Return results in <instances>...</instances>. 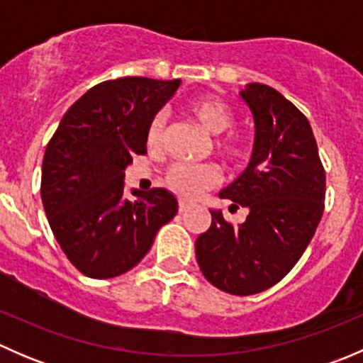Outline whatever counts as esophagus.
Masks as SVG:
<instances>
[{
  "label": "esophagus",
  "mask_w": 363,
  "mask_h": 363,
  "mask_svg": "<svg viewBox=\"0 0 363 363\" xmlns=\"http://www.w3.org/2000/svg\"><path fill=\"white\" fill-rule=\"evenodd\" d=\"M189 208V203H186V202H179V212H186Z\"/></svg>",
  "instance_id": "esophagus-1"
}]
</instances>
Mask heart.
<instances>
[{
    "label": "heart",
    "instance_id": "obj_1",
    "mask_svg": "<svg viewBox=\"0 0 363 363\" xmlns=\"http://www.w3.org/2000/svg\"><path fill=\"white\" fill-rule=\"evenodd\" d=\"M186 112L208 133H220L221 130H228L233 123V113L228 105L216 96L195 98L186 105ZM163 131L164 117L158 113L151 119L145 133L149 147H160L163 142ZM214 145L230 161H240L247 155V140L239 131H225V134L219 135ZM219 181H221V172L211 163L175 164L168 170L164 179L168 188L186 200L199 199L203 191L214 188Z\"/></svg>",
    "mask_w": 363,
    "mask_h": 363
}]
</instances>
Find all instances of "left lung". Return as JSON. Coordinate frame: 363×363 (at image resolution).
<instances>
[{"label":"left lung","instance_id":"obj_1","mask_svg":"<svg viewBox=\"0 0 363 363\" xmlns=\"http://www.w3.org/2000/svg\"><path fill=\"white\" fill-rule=\"evenodd\" d=\"M240 96L255 119L246 170L219 196L250 211L239 226L211 211V228L196 239L205 279L230 295H255L279 283L300 259L325 208V170L313 130L298 108L265 84Z\"/></svg>","mask_w":363,"mask_h":363}]
</instances>
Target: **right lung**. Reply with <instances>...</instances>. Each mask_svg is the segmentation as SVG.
I'll return each instance as SVG.
<instances>
[{"mask_svg":"<svg viewBox=\"0 0 363 363\" xmlns=\"http://www.w3.org/2000/svg\"><path fill=\"white\" fill-rule=\"evenodd\" d=\"M181 80L123 77L80 96L47 144L42 202L50 230L84 276L108 279L151 250L177 200L163 188L124 196V168L145 155L147 126Z\"/></svg>","mask_w":363,"mask_h":363,"instance_id":"obj_1","label":"right lung"}]
</instances>
